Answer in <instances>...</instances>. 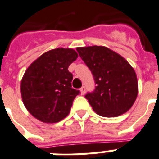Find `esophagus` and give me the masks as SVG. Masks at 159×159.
<instances>
[{
    "label": "esophagus",
    "mask_w": 159,
    "mask_h": 159,
    "mask_svg": "<svg viewBox=\"0 0 159 159\" xmlns=\"http://www.w3.org/2000/svg\"><path fill=\"white\" fill-rule=\"evenodd\" d=\"M80 91H81V94L83 95L84 93H85V92H86V88L84 87V86H83L81 89H80Z\"/></svg>",
    "instance_id": "34e87169"
}]
</instances>
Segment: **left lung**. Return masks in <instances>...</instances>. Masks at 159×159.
<instances>
[{
	"mask_svg": "<svg viewBox=\"0 0 159 159\" xmlns=\"http://www.w3.org/2000/svg\"><path fill=\"white\" fill-rule=\"evenodd\" d=\"M76 50L94 79V90L85 95L93 109L103 117H116L129 110L138 93L132 66L107 47H79Z\"/></svg>",
	"mask_w": 159,
	"mask_h": 159,
	"instance_id": "left-lung-1",
	"label": "left lung"
}]
</instances>
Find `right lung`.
<instances>
[{
	"mask_svg": "<svg viewBox=\"0 0 159 159\" xmlns=\"http://www.w3.org/2000/svg\"><path fill=\"white\" fill-rule=\"evenodd\" d=\"M72 49L58 48L45 52L27 69L21 82L26 109L44 123H56L70 113L79 90L71 88L68 67L77 58Z\"/></svg>",
	"mask_w": 159,
	"mask_h": 159,
	"instance_id": "1",
	"label": "right lung"
}]
</instances>
